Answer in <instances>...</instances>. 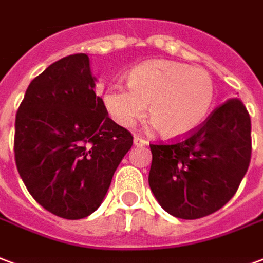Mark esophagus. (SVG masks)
<instances>
[{
	"label": "esophagus",
	"mask_w": 263,
	"mask_h": 263,
	"mask_svg": "<svg viewBox=\"0 0 263 263\" xmlns=\"http://www.w3.org/2000/svg\"><path fill=\"white\" fill-rule=\"evenodd\" d=\"M134 143H135L137 146H145V145H147V141L141 137H135L134 138Z\"/></svg>",
	"instance_id": "1"
}]
</instances>
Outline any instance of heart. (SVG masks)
I'll return each instance as SVG.
<instances>
[{
    "label": "heart",
    "instance_id": "heart-1",
    "mask_svg": "<svg viewBox=\"0 0 263 263\" xmlns=\"http://www.w3.org/2000/svg\"><path fill=\"white\" fill-rule=\"evenodd\" d=\"M126 86L111 85L103 93V106L121 126H132L145 116L166 139L195 132L211 114L216 83L203 68L167 60L146 61L132 68Z\"/></svg>",
    "mask_w": 263,
    "mask_h": 263
}]
</instances>
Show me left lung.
<instances>
[{"label":"left lung","instance_id":"left-lung-1","mask_svg":"<svg viewBox=\"0 0 263 263\" xmlns=\"http://www.w3.org/2000/svg\"><path fill=\"white\" fill-rule=\"evenodd\" d=\"M149 185L170 215L194 220L230 201L251 161V118L238 99L217 106L195 132L151 145Z\"/></svg>","mask_w":263,"mask_h":263}]
</instances>
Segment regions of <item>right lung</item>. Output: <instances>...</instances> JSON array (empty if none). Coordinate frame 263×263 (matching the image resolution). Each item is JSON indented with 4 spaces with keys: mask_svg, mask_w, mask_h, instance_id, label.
I'll return each mask as SVG.
<instances>
[{
    "mask_svg": "<svg viewBox=\"0 0 263 263\" xmlns=\"http://www.w3.org/2000/svg\"><path fill=\"white\" fill-rule=\"evenodd\" d=\"M86 54L58 60L33 79L15 120V163L34 201L78 220L103 202L134 143L95 93Z\"/></svg>",
    "mask_w": 263,
    "mask_h": 263,
    "instance_id": "right-lung-1",
    "label": "right lung"
}]
</instances>
